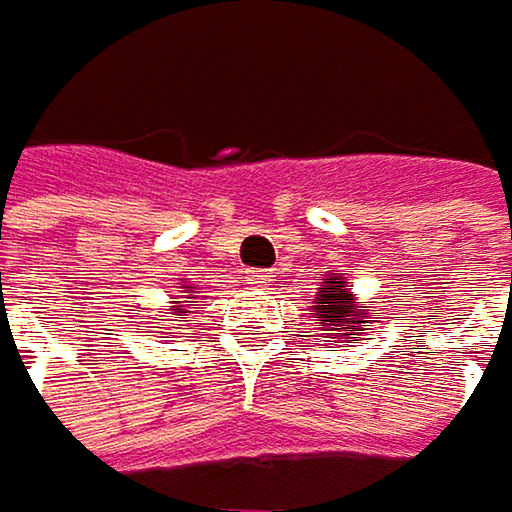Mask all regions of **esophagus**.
Masks as SVG:
<instances>
[{"label": "esophagus", "mask_w": 512, "mask_h": 512, "mask_svg": "<svg viewBox=\"0 0 512 512\" xmlns=\"http://www.w3.org/2000/svg\"><path fill=\"white\" fill-rule=\"evenodd\" d=\"M253 286H268L271 283V274L268 271H250V277H247Z\"/></svg>", "instance_id": "34e87169"}]
</instances>
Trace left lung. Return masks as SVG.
I'll return each mask as SVG.
<instances>
[{
  "label": "left lung",
  "instance_id": "1",
  "mask_svg": "<svg viewBox=\"0 0 512 512\" xmlns=\"http://www.w3.org/2000/svg\"><path fill=\"white\" fill-rule=\"evenodd\" d=\"M315 321L318 327H333L339 336H348V342H359V330L368 327V306H356L351 288L342 277H330L315 297Z\"/></svg>",
  "mask_w": 512,
  "mask_h": 512
}]
</instances>
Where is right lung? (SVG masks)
Returning a JSON list of instances; mask_svg holds the SVG:
<instances>
[{"mask_svg": "<svg viewBox=\"0 0 512 512\" xmlns=\"http://www.w3.org/2000/svg\"><path fill=\"white\" fill-rule=\"evenodd\" d=\"M173 303H182V300H173ZM185 303H188V306H191V303H197V300H185Z\"/></svg>", "mask_w": 512, "mask_h": 512, "instance_id": "1", "label": "right lung"}]
</instances>
